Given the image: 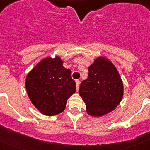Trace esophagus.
Returning a JSON list of instances; mask_svg holds the SVG:
<instances>
[{"instance_id":"esophagus-1","label":"esophagus","mask_w":150,"mask_h":150,"mask_svg":"<svg viewBox=\"0 0 150 150\" xmlns=\"http://www.w3.org/2000/svg\"><path fill=\"white\" fill-rule=\"evenodd\" d=\"M79 81L76 80V91H79Z\"/></svg>"}]
</instances>
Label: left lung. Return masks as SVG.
Here are the masks:
<instances>
[{
    "label": "left lung",
    "instance_id": "obj_1",
    "mask_svg": "<svg viewBox=\"0 0 150 150\" xmlns=\"http://www.w3.org/2000/svg\"><path fill=\"white\" fill-rule=\"evenodd\" d=\"M79 93L89 116L101 117L116 109L122 99L124 87L120 73L110 59L99 56L94 60Z\"/></svg>",
    "mask_w": 150,
    "mask_h": 150
}]
</instances>
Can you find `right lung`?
I'll return each mask as SVG.
<instances>
[{
	"instance_id": "add662e5",
	"label": "right lung",
	"mask_w": 150,
	"mask_h": 150,
	"mask_svg": "<svg viewBox=\"0 0 150 150\" xmlns=\"http://www.w3.org/2000/svg\"><path fill=\"white\" fill-rule=\"evenodd\" d=\"M61 57L42 59L28 74L25 88L33 105L43 115L52 116L64 110L67 99L76 92L71 71Z\"/></svg>"
}]
</instances>
